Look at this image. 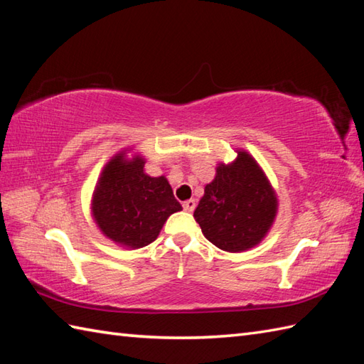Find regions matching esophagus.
Listing matches in <instances>:
<instances>
[{"label": "esophagus", "instance_id": "1", "mask_svg": "<svg viewBox=\"0 0 364 364\" xmlns=\"http://www.w3.org/2000/svg\"><path fill=\"white\" fill-rule=\"evenodd\" d=\"M196 206H197V203H196V200H186L184 203H183V209L184 210H188V213H192L193 209H196Z\"/></svg>", "mask_w": 364, "mask_h": 364}]
</instances>
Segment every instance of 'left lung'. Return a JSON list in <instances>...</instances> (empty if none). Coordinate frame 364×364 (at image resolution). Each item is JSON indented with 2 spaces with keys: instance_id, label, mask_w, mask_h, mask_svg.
<instances>
[{
  "instance_id": "obj_1",
  "label": "left lung",
  "mask_w": 364,
  "mask_h": 364,
  "mask_svg": "<svg viewBox=\"0 0 364 364\" xmlns=\"http://www.w3.org/2000/svg\"><path fill=\"white\" fill-rule=\"evenodd\" d=\"M276 213V193L264 171L250 154L239 150L235 161L217 167L193 218L217 248L239 252L260 243Z\"/></svg>"
}]
</instances>
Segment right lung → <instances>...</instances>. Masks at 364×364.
<instances>
[{
  "label": "right lung",
  "mask_w": 364,
  "mask_h": 364,
  "mask_svg": "<svg viewBox=\"0 0 364 364\" xmlns=\"http://www.w3.org/2000/svg\"><path fill=\"white\" fill-rule=\"evenodd\" d=\"M146 159L125 151L104 167L92 193L91 213L99 230L114 243L142 248L154 242L163 225L181 205L164 176L144 173Z\"/></svg>",
  "instance_id": "1"
}]
</instances>
